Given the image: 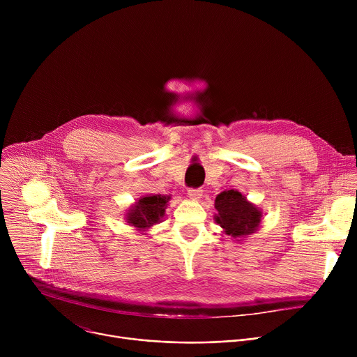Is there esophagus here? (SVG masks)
Wrapping results in <instances>:
<instances>
[{
    "label": "esophagus",
    "mask_w": 357,
    "mask_h": 357,
    "mask_svg": "<svg viewBox=\"0 0 357 357\" xmlns=\"http://www.w3.org/2000/svg\"><path fill=\"white\" fill-rule=\"evenodd\" d=\"M188 195H189L190 199L199 200V199L202 197V195H203V190H202V189H193V188H190V189L188 190Z\"/></svg>",
    "instance_id": "1"
}]
</instances>
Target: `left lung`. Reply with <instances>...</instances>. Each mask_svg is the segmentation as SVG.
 <instances>
[{"label": "left lung", "instance_id": "8db88e82", "mask_svg": "<svg viewBox=\"0 0 357 357\" xmlns=\"http://www.w3.org/2000/svg\"><path fill=\"white\" fill-rule=\"evenodd\" d=\"M215 208L218 211V215H215L216 223L233 238L256 233L263 218L261 211L234 189L219 193L215 200Z\"/></svg>", "mask_w": 357, "mask_h": 357}]
</instances>
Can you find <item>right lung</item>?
<instances>
[{
    "mask_svg": "<svg viewBox=\"0 0 357 357\" xmlns=\"http://www.w3.org/2000/svg\"><path fill=\"white\" fill-rule=\"evenodd\" d=\"M169 199L171 196L165 195H148L141 197L138 202H135V205L128 209L126 215L127 223L141 231H145L151 226L160 223L165 215Z\"/></svg>",
    "mask_w": 357,
    "mask_h": 357,
    "instance_id": "right-lung-1",
    "label": "right lung"
}]
</instances>
